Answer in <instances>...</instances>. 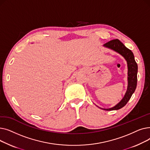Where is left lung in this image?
I'll return each mask as SVG.
<instances>
[{
    "label": "left lung",
    "mask_w": 150,
    "mask_h": 150,
    "mask_svg": "<svg viewBox=\"0 0 150 150\" xmlns=\"http://www.w3.org/2000/svg\"><path fill=\"white\" fill-rule=\"evenodd\" d=\"M103 46L119 53L127 61L128 66V87L123 98L115 106L108 109L101 108L98 106H97L101 109L105 110V111L118 110L126 105L136 89L138 67L132 51L128 49L127 47H126L119 39H113V40L105 44Z\"/></svg>",
    "instance_id": "1"
}]
</instances>
